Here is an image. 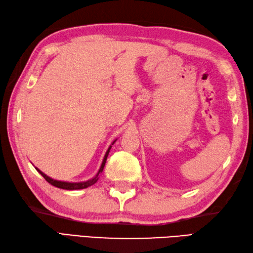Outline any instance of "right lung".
Returning a JSON list of instances; mask_svg holds the SVG:
<instances>
[{
	"mask_svg": "<svg viewBox=\"0 0 253 253\" xmlns=\"http://www.w3.org/2000/svg\"><path fill=\"white\" fill-rule=\"evenodd\" d=\"M115 143V142H114ZM112 143V144H114ZM110 148H111V146L110 147L108 148V150L106 151V154H105V157H104V159H103V162H102V166H100V168H99V171L97 172V174L96 175H95L93 178H91V179H88V181H86V182H79V183H69V182H63V181H56V179H53V178H50L49 176H47L46 174H44L42 171H40L38 169V168H36L37 169V171L41 174V175L46 179V181L50 184V185H53V186H55V187H58V188H61V189H67V190H76V189H83V188H86V187H88V186H92L93 184H95L96 183L97 181H98V175H99V173H102L103 172V170H104V167H105V164H106V160H107V157H108V154H109V151H110Z\"/></svg>",
	"mask_w": 253,
	"mask_h": 253,
	"instance_id": "right-lung-1",
	"label": "right lung"
}]
</instances>
